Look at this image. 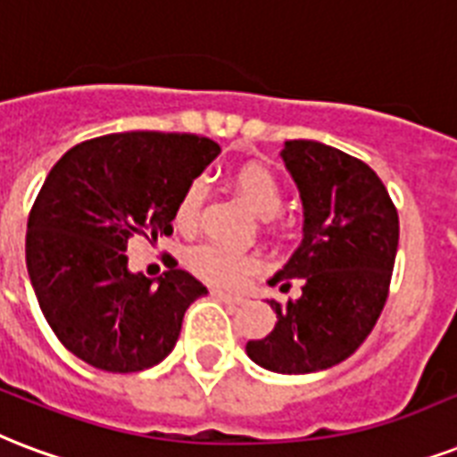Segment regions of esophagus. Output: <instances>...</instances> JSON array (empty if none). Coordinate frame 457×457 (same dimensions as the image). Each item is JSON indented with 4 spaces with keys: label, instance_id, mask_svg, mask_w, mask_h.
Segmentation results:
<instances>
[{
    "label": "esophagus",
    "instance_id": "esophagus-1",
    "mask_svg": "<svg viewBox=\"0 0 457 457\" xmlns=\"http://www.w3.org/2000/svg\"><path fill=\"white\" fill-rule=\"evenodd\" d=\"M215 299H220L225 304H242V297L239 295H229V292H222V290H211Z\"/></svg>",
    "mask_w": 457,
    "mask_h": 457
}]
</instances>
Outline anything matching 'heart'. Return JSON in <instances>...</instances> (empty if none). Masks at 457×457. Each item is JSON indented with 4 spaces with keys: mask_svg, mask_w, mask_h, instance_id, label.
<instances>
[{
    "mask_svg": "<svg viewBox=\"0 0 457 457\" xmlns=\"http://www.w3.org/2000/svg\"><path fill=\"white\" fill-rule=\"evenodd\" d=\"M229 189L242 201L256 218H273L283 205V187L268 167L259 162H244L235 167L228 177ZM205 198L204 179H191L177 198L174 205V225L182 232H194L201 215V205ZM259 256L252 252H235L218 244H201L194 246L187 256V266L191 273L204 278L208 283L220 287H235L259 268Z\"/></svg>",
    "mask_w": 457,
    "mask_h": 457,
    "instance_id": "heart-1",
    "label": "heart"
}]
</instances>
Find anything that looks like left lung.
<instances>
[{"instance_id": "1", "label": "left lung", "mask_w": 457, "mask_h": 457, "mask_svg": "<svg viewBox=\"0 0 457 457\" xmlns=\"http://www.w3.org/2000/svg\"><path fill=\"white\" fill-rule=\"evenodd\" d=\"M283 160L304 205V239L273 275L302 297L270 302L275 328L246 343L259 367L312 374L347 360L378 321L398 252V211L378 174L319 141H285ZM290 287V283H283Z\"/></svg>"}]
</instances>
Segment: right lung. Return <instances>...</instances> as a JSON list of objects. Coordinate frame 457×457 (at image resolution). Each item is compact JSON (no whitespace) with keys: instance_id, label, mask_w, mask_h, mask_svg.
<instances>
[{"instance_id":"right-lung-1","label":"right lung","mask_w":457,"mask_h":457,"mask_svg":"<svg viewBox=\"0 0 457 457\" xmlns=\"http://www.w3.org/2000/svg\"><path fill=\"white\" fill-rule=\"evenodd\" d=\"M220 145L196 134L127 131L83 141L52 167L28 215L26 266L66 350L112 374L172 353L184 312L205 287L170 266L153 283L129 273L134 235H172L174 205Z\"/></svg>"}]
</instances>
